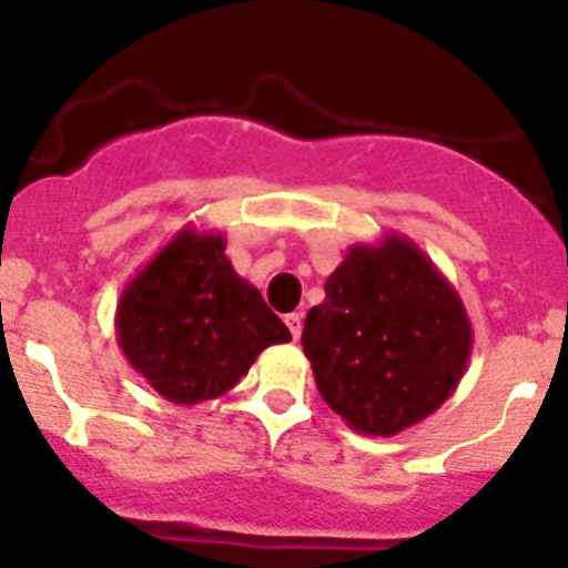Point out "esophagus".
Listing matches in <instances>:
<instances>
[{
    "label": "esophagus",
    "instance_id": "34e87169",
    "mask_svg": "<svg viewBox=\"0 0 568 568\" xmlns=\"http://www.w3.org/2000/svg\"><path fill=\"white\" fill-rule=\"evenodd\" d=\"M285 326H288L291 335H294L296 341V337L302 335V313H288V316H285Z\"/></svg>",
    "mask_w": 568,
    "mask_h": 568
}]
</instances>
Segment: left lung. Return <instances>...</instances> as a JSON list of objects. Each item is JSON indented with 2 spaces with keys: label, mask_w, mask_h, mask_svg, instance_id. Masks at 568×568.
Returning <instances> with one entry per match:
<instances>
[{
  "label": "left lung",
  "mask_w": 568,
  "mask_h": 568,
  "mask_svg": "<svg viewBox=\"0 0 568 568\" xmlns=\"http://www.w3.org/2000/svg\"><path fill=\"white\" fill-rule=\"evenodd\" d=\"M302 332L321 398L348 428L393 437L459 387L473 324L459 291L412 239L354 244Z\"/></svg>",
  "instance_id": "8db88e82"
}]
</instances>
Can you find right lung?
Returning <instances> with one entry per match:
<instances>
[{"label": "right lung", "mask_w": 568, "mask_h": 568, "mask_svg": "<svg viewBox=\"0 0 568 568\" xmlns=\"http://www.w3.org/2000/svg\"><path fill=\"white\" fill-rule=\"evenodd\" d=\"M216 231L181 227L123 288L114 332L123 357L162 398L192 406L239 385L263 348L291 332L239 277Z\"/></svg>", "instance_id": "obj_1"}]
</instances>
